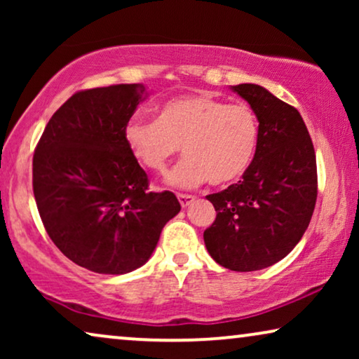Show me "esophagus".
<instances>
[{
    "label": "esophagus",
    "instance_id": "esophagus-1",
    "mask_svg": "<svg viewBox=\"0 0 359 359\" xmlns=\"http://www.w3.org/2000/svg\"><path fill=\"white\" fill-rule=\"evenodd\" d=\"M194 199H196L194 196H191V194H178V201H180V204L183 205V208H186V205H189Z\"/></svg>",
    "mask_w": 359,
    "mask_h": 359
}]
</instances>
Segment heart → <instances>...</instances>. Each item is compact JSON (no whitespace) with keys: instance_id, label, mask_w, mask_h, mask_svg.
I'll use <instances>...</instances> for the list:
<instances>
[{"instance_id":"b5f03b06","label":"heart","mask_w":359,"mask_h":359,"mask_svg":"<svg viewBox=\"0 0 359 359\" xmlns=\"http://www.w3.org/2000/svg\"><path fill=\"white\" fill-rule=\"evenodd\" d=\"M124 139L134 158L155 173H163L181 145L184 158L166 178L171 186L191 188L208 180L219 186L238 180L252 165L259 124L252 106L199 93L166 101L156 121L132 117Z\"/></svg>"}]
</instances>
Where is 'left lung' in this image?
<instances>
[{
  "label": "left lung",
  "mask_w": 359,
  "mask_h": 359,
  "mask_svg": "<svg viewBox=\"0 0 359 359\" xmlns=\"http://www.w3.org/2000/svg\"><path fill=\"white\" fill-rule=\"evenodd\" d=\"M232 90L258 117V149L242 181L208 196L217 215L204 243L220 266L257 271L291 253L309 227L317 201L316 151L296 107L253 83Z\"/></svg>",
  "instance_id": "8db88e82"
}]
</instances>
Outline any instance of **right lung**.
<instances>
[{
	"mask_svg": "<svg viewBox=\"0 0 359 359\" xmlns=\"http://www.w3.org/2000/svg\"><path fill=\"white\" fill-rule=\"evenodd\" d=\"M145 86L78 91L58 107L32 158L34 198L48 237L78 266L126 274L149 262L161 229L180 212L127 149L126 124Z\"/></svg>",
	"mask_w": 359,
	"mask_h": 359,
	"instance_id": "right-lung-1",
	"label": "right lung"
}]
</instances>
